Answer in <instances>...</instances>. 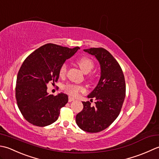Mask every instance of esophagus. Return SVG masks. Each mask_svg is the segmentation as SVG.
Instances as JSON below:
<instances>
[{"label":"esophagus","mask_w":159,"mask_h":159,"mask_svg":"<svg viewBox=\"0 0 159 159\" xmlns=\"http://www.w3.org/2000/svg\"><path fill=\"white\" fill-rule=\"evenodd\" d=\"M73 101H75V98H72V97L69 96V102H73Z\"/></svg>","instance_id":"esophagus-1"}]
</instances>
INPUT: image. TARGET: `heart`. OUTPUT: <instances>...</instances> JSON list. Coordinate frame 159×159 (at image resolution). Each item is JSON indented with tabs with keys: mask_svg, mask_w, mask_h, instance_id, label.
I'll use <instances>...</instances> for the list:
<instances>
[{
	"mask_svg": "<svg viewBox=\"0 0 159 159\" xmlns=\"http://www.w3.org/2000/svg\"><path fill=\"white\" fill-rule=\"evenodd\" d=\"M77 63L80 67L81 68L84 73H88L91 71V70L94 68V63L93 61L89 57H83L77 60ZM68 66L66 63H64L60 68L59 74L61 77L65 76L67 72ZM64 91L66 93L71 96H76L80 92H83L85 90L84 87L81 85H77L75 84L69 83L65 84L63 86Z\"/></svg>",
	"mask_w": 159,
	"mask_h": 159,
	"instance_id": "1",
	"label": "heart"
}]
</instances>
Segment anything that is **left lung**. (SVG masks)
<instances>
[{"instance_id":"left-lung-1","label":"left lung","mask_w":159,"mask_h":159,"mask_svg":"<svg viewBox=\"0 0 159 159\" xmlns=\"http://www.w3.org/2000/svg\"><path fill=\"white\" fill-rule=\"evenodd\" d=\"M95 56L101 67L98 84L88 95L96 100L95 106L83 102L84 108L76 115L77 125L90 133L101 132L117 118L125 97V82L121 68L115 57L103 48L84 50Z\"/></svg>"}]
</instances>
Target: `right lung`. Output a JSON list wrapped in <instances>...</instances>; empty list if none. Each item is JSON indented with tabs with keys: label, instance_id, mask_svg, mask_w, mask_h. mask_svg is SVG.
Here are the masks:
<instances>
[{
	"label": "right lung",
	"instance_id": "1",
	"mask_svg": "<svg viewBox=\"0 0 159 159\" xmlns=\"http://www.w3.org/2000/svg\"><path fill=\"white\" fill-rule=\"evenodd\" d=\"M78 49L79 47L69 48L48 43L23 61L16 80V99L22 116L30 124L44 127L58 119L61 108L68 102V95H48L47 84L57 82L60 66Z\"/></svg>",
	"mask_w": 159,
	"mask_h": 159
}]
</instances>
